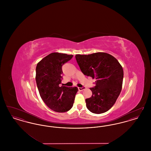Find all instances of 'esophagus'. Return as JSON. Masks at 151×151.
Segmentation results:
<instances>
[{"mask_svg": "<svg viewBox=\"0 0 151 151\" xmlns=\"http://www.w3.org/2000/svg\"><path fill=\"white\" fill-rule=\"evenodd\" d=\"M86 89V87H83V88H78V89L80 91H83Z\"/></svg>", "mask_w": 151, "mask_h": 151, "instance_id": "1", "label": "esophagus"}]
</instances>
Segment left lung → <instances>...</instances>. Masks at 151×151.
Listing matches in <instances>:
<instances>
[{"instance_id": "1", "label": "left lung", "mask_w": 151, "mask_h": 151, "mask_svg": "<svg viewBox=\"0 0 151 151\" xmlns=\"http://www.w3.org/2000/svg\"><path fill=\"white\" fill-rule=\"evenodd\" d=\"M75 58L81 72L96 80V86L90 88L92 96L86 99V108L94 114L107 111L114 105L122 90V65L115 58L106 52L76 54Z\"/></svg>"}]
</instances>
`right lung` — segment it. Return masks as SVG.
Returning <instances> with one entry per match:
<instances>
[{
  "label": "right lung",
  "instance_id": "right-lung-1",
  "mask_svg": "<svg viewBox=\"0 0 151 151\" xmlns=\"http://www.w3.org/2000/svg\"><path fill=\"white\" fill-rule=\"evenodd\" d=\"M73 55L52 52L40 61L36 67V80L40 95L45 104L54 111L64 113L72 108L77 87L59 86L62 65Z\"/></svg>",
  "mask_w": 151,
  "mask_h": 151
}]
</instances>
